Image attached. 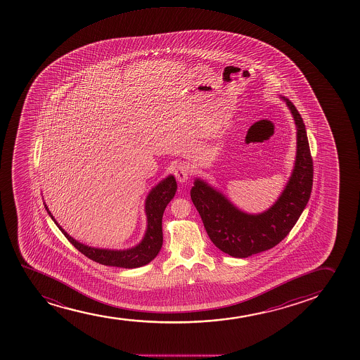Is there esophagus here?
<instances>
[{"label":"esophagus","mask_w":360,"mask_h":360,"mask_svg":"<svg viewBox=\"0 0 360 360\" xmlns=\"http://www.w3.org/2000/svg\"><path fill=\"white\" fill-rule=\"evenodd\" d=\"M189 166L186 165L184 162H179V164L176 166V169H174V176H176L179 183L186 182L188 178H189Z\"/></svg>","instance_id":"34e87169"}]
</instances>
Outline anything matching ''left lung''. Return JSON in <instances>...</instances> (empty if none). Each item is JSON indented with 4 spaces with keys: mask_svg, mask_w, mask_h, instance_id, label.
Returning a JSON list of instances; mask_svg holds the SVG:
<instances>
[{
    "mask_svg": "<svg viewBox=\"0 0 360 360\" xmlns=\"http://www.w3.org/2000/svg\"><path fill=\"white\" fill-rule=\"evenodd\" d=\"M285 101L297 127L295 167L274 205L259 214L238 210L229 198L200 178L190 190L210 240L225 254L245 259L278 245L295 226L311 195L314 165L303 118L290 99Z\"/></svg>",
    "mask_w": 360,
    "mask_h": 360,
    "instance_id": "1",
    "label": "left lung"
}]
</instances>
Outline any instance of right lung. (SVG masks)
Listing matches in <instances>:
<instances>
[{"label": "right lung", "instance_id": "right-lung-1", "mask_svg": "<svg viewBox=\"0 0 360 360\" xmlns=\"http://www.w3.org/2000/svg\"><path fill=\"white\" fill-rule=\"evenodd\" d=\"M177 190V183L174 176L170 174L164 178L162 182L152 188L150 194L146 198L145 212L147 217V229L141 242L136 247L125 249V250H110V249H99V248L89 247L75 239L65 232L60 224L55 220L48 206L44 205L45 210L53 219L57 227L62 231L65 238L85 255L86 257L94 262L101 263L104 266H121V268H138L150 263L157 256L162 245V220L164 210L174 198Z\"/></svg>", "mask_w": 360, "mask_h": 360}]
</instances>
